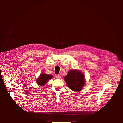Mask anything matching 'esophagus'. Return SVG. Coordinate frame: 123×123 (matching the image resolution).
Returning <instances> with one entry per match:
<instances>
[{
  "label": "esophagus",
  "instance_id": "34e87169",
  "mask_svg": "<svg viewBox=\"0 0 123 123\" xmlns=\"http://www.w3.org/2000/svg\"><path fill=\"white\" fill-rule=\"evenodd\" d=\"M56 77L57 79H60L61 78V76L60 75H56Z\"/></svg>",
  "mask_w": 123,
  "mask_h": 123
}]
</instances>
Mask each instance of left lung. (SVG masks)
I'll return each instance as SVG.
<instances>
[{"label": "left lung", "mask_w": 123, "mask_h": 123, "mask_svg": "<svg viewBox=\"0 0 123 123\" xmlns=\"http://www.w3.org/2000/svg\"><path fill=\"white\" fill-rule=\"evenodd\" d=\"M64 80L68 87L76 92L83 89L86 82L83 72L78 70H69L67 75L64 77Z\"/></svg>", "instance_id": "1"}]
</instances>
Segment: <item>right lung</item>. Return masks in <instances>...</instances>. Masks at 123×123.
<instances>
[{
    "mask_svg": "<svg viewBox=\"0 0 123 123\" xmlns=\"http://www.w3.org/2000/svg\"><path fill=\"white\" fill-rule=\"evenodd\" d=\"M53 76L52 75H48L44 72L41 73L39 77L36 80V83L40 86H44L47 82L50 79H52Z\"/></svg>",
    "mask_w": 123,
    "mask_h": 123,
    "instance_id": "add662e5",
    "label": "right lung"
}]
</instances>
